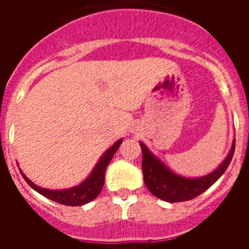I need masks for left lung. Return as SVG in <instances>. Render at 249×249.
Masks as SVG:
<instances>
[{"label": "left lung", "mask_w": 249, "mask_h": 249, "mask_svg": "<svg viewBox=\"0 0 249 249\" xmlns=\"http://www.w3.org/2000/svg\"><path fill=\"white\" fill-rule=\"evenodd\" d=\"M140 146L142 148V172L147 188L157 198L175 203L196 198L197 196L208 190L214 182H217V179L226 172L232 160L236 148V138L233 140L227 157L224 158L218 168L198 178H187L177 175L171 171L162 160H158L147 148L146 144L140 142Z\"/></svg>", "instance_id": "obj_1"}]
</instances>
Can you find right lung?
Returning a JSON list of instances; mask_svg holds the SVG:
<instances>
[{"label": "right lung", "mask_w": 249, "mask_h": 249, "mask_svg": "<svg viewBox=\"0 0 249 249\" xmlns=\"http://www.w3.org/2000/svg\"><path fill=\"white\" fill-rule=\"evenodd\" d=\"M122 138L118 140L113 146L109 147L107 151L103 153L102 157L97 162V164L94 166L93 171L91 175L86 178L82 183L78 186H74L72 188H66V190H47V188H41L34 182H31L26 175L22 171H19L22 177L25 178V181L27 182L28 186H31L36 192L39 195L45 196L46 198L52 199V201L57 202V203L65 204V206H83V204L89 203V202L93 201L100 192L102 191V187L105 184V173L106 168L109 164L111 160L113 158V155L118 149V147L122 143Z\"/></svg>", "instance_id": "1"}]
</instances>
